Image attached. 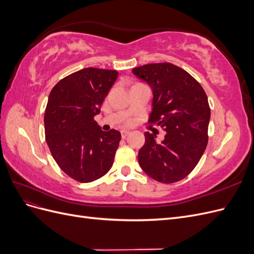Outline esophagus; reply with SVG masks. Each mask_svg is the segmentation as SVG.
<instances>
[{
	"label": "esophagus",
	"mask_w": 254,
	"mask_h": 254,
	"mask_svg": "<svg viewBox=\"0 0 254 254\" xmlns=\"http://www.w3.org/2000/svg\"><path fill=\"white\" fill-rule=\"evenodd\" d=\"M122 137H126L129 133H130V131H129V130H122Z\"/></svg>",
	"instance_id": "1"
}]
</instances>
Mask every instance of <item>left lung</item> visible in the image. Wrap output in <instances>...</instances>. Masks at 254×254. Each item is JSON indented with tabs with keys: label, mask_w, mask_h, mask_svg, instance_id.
<instances>
[{
	"label": "left lung",
	"mask_w": 254,
	"mask_h": 254,
	"mask_svg": "<svg viewBox=\"0 0 254 254\" xmlns=\"http://www.w3.org/2000/svg\"><path fill=\"white\" fill-rule=\"evenodd\" d=\"M132 72L153 91L148 122L166 131L162 142L145 132V144L137 155L140 166L158 182H178L196 167L209 141L207 96L193 76L170 63L145 64Z\"/></svg>",
	"instance_id": "1"
}]
</instances>
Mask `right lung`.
<instances>
[{"mask_svg":"<svg viewBox=\"0 0 254 254\" xmlns=\"http://www.w3.org/2000/svg\"><path fill=\"white\" fill-rule=\"evenodd\" d=\"M118 75L114 70L86 67L59 80L50 93L45 140L58 166L78 182L99 179L113 164L121 133L102 131L94 117Z\"/></svg>","mask_w":254,"mask_h":254,"instance_id":"add662e5","label":"right lung"}]
</instances>
